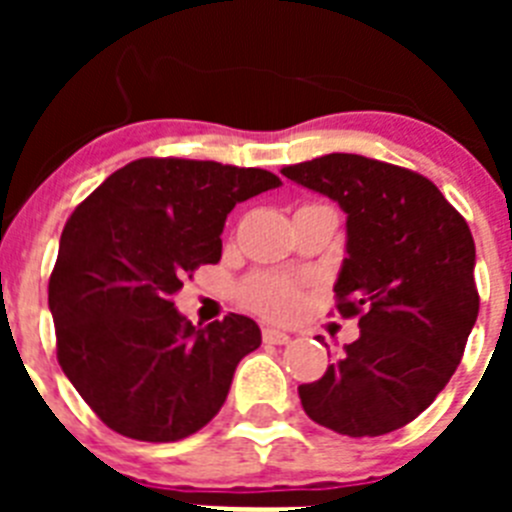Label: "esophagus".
<instances>
[{
  "label": "esophagus",
  "mask_w": 512,
  "mask_h": 512,
  "mask_svg": "<svg viewBox=\"0 0 512 512\" xmlns=\"http://www.w3.org/2000/svg\"><path fill=\"white\" fill-rule=\"evenodd\" d=\"M261 336H264L266 343H274V346H282V343L289 341V333H284V330H277V328H264L261 330Z\"/></svg>",
  "instance_id": "1"
}]
</instances>
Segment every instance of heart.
Returning a JSON list of instances; mask_svg holds the SVG:
<instances>
[{
	"instance_id": "1",
	"label": "heart",
	"mask_w": 512,
	"mask_h": 512,
	"mask_svg": "<svg viewBox=\"0 0 512 512\" xmlns=\"http://www.w3.org/2000/svg\"><path fill=\"white\" fill-rule=\"evenodd\" d=\"M241 300L266 318H287L300 305V287L295 279L279 274H259L241 287Z\"/></svg>"
}]
</instances>
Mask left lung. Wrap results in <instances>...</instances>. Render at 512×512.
Instances as JSON below:
<instances>
[{"label":"left lung","mask_w":512,"mask_h":512,"mask_svg":"<svg viewBox=\"0 0 512 512\" xmlns=\"http://www.w3.org/2000/svg\"><path fill=\"white\" fill-rule=\"evenodd\" d=\"M282 174L346 212L336 310L359 338L300 384L305 413L341 436L392 433L418 418L456 372L477 323L474 238L423 174L356 153H328Z\"/></svg>","instance_id":"8db88e82"}]
</instances>
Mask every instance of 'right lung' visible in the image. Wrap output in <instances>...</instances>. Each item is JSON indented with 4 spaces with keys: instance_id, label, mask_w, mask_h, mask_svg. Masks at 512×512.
<instances>
[{
    "instance_id": "right-lung-1",
    "label": "right lung",
    "mask_w": 512,
    "mask_h": 512,
    "mask_svg": "<svg viewBox=\"0 0 512 512\" xmlns=\"http://www.w3.org/2000/svg\"><path fill=\"white\" fill-rule=\"evenodd\" d=\"M264 169L138 158L81 202L48 282L63 374L107 428L135 441H182L223 408L235 366L261 346L246 315L197 328L174 295L217 264L238 202L279 187Z\"/></svg>"
}]
</instances>
